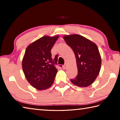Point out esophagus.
<instances>
[{
	"instance_id": "1",
	"label": "esophagus",
	"mask_w": 120,
	"mask_h": 120,
	"mask_svg": "<svg viewBox=\"0 0 120 120\" xmlns=\"http://www.w3.org/2000/svg\"><path fill=\"white\" fill-rule=\"evenodd\" d=\"M67 67V64H65L62 66V68H63V69H66Z\"/></svg>"
}]
</instances>
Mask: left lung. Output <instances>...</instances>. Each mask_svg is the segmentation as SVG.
<instances>
[{
	"label": "left lung",
	"instance_id": "1",
	"mask_svg": "<svg viewBox=\"0 0 120 120\" xmlns=\"http://www.w3.org/2000/svg\"><path fill=\"white\" fill-rule=\"evenodd\" d=\"M63 38L72 49L76 59L78 74L70 81L80 87L90 86L101 70V60L98 47L94 42L78 34L64 35Z\"/></svg>",
	"mask_w": 120,
	"mask_h": 120
}]
</instances>
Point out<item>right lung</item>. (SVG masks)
<instances>
[{"label": "right lung", "instance_id": "add662e5", "mask_svg": "<svg viewBox=\"0 0 120 120\" xmlns=\"http://www.w3.org/2000/svg\"><path fill=\"white\" fill-rule=\"evenodd\" d=\"M59 37L44 36L30 44L25 50L22 60L24 74L28 82L38 90L48 89L54 81L58 56L52 58L51 50Z\"/></svg>", "mask_w": 120, "mask_h": 120}]
</instances>
